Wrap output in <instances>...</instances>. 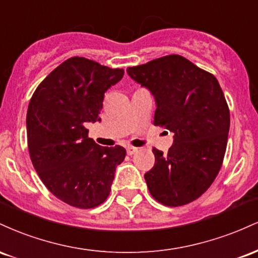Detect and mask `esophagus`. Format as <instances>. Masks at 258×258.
Segmentation results:
<instances>
[{
    "label": "esophagus",
    "instance_id": "obj_1",
    "mask_svg": "<svg viewBox=\"0 0 258 258\" xmlns=\"http://www.w3.org/2000/svg\"><path fill=\"white\" fill-rule=\"evenodd\" d=\"M127 154H128V155H133V154L135 153H137V148H135V147H127Z\"/></svg>",
    "mask_w": 258,
    "mask_h": 258
}]
</instances>
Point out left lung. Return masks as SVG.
<instances>
[{
  "label": "left lung",
  "instance_id": "8db88e82",
  "mask_svg": "<svg viewBox=\"0 0 258 258\" xmlns=\"http://www.w3.org/2000/svg\"><path fill=\"white\" fill-rule=\"evenodd\" d=\"M155 97L154 125L174 133L167 154L154 148L155 164L144 174L148 189L165 206L200 198L214 183L226 154L230 115L217 79L178 54L127 69Z\"/></svg>",
  "mask_w": 258,
  "mask_h": 258
}]
</instances>
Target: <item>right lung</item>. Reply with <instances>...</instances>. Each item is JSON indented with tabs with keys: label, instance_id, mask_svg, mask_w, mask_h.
I'll use <instances>...</instances> for the list:
<instances>
[{
	"label": "right lung",
	"instance_id": "1",
	"mask_svg": "<svg viewBox=\"0 0 258 258\" xmlns=\"http://www.w3.org/2000/svg\"><path fill=\"white\" fill-rule=\"evenodd\" d=\"M84 57H72L37 86L26 112L28 148L38 177L68 205L93 209L109 197L125 148L100 147L86 122L100 120L104 93L123 76Z\"/></svg>",
	"mask_w": 258,
	"mask_h": 258
}]
</instances>
